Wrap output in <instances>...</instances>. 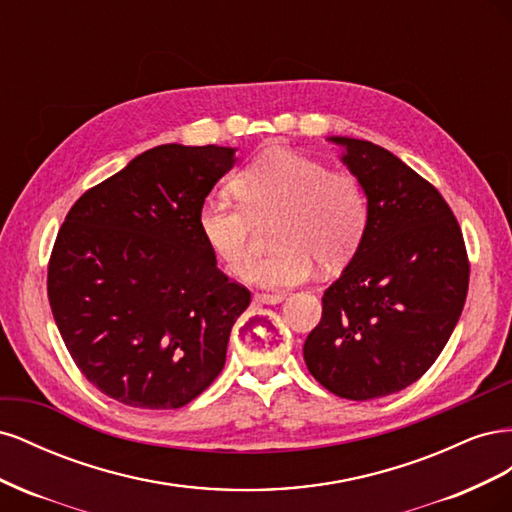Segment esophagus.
Masks as SVG:
<instances>
[{
    "instance_id": "1",
    "label": "esophagus",
    "mask_w": 512,
    "mask_h": 512,
    "mask_svg": "<svg viewBox=\"0 0 512 512\" xmlns=\"http://www.w3.org/2000/svg\"><path fill=\"white\" fill-rule=\"evenodd\" d=\"M286 299V294H269V292H258L256 297H254V301H258V303H267V305H275V303H282Z\"/></svg>"
}]
</instances>
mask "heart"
<instances>
[{"label":"heart","mask_w":512,"mask_h":512,"mask_svg":"<svg viewBox=\"0 0 512 512\" xmlns=\"http://www.w3.org/2000/svg\"><path fill=\"white\" fill-rule=\"evenodd\" d=\"M239 203L207 196L198 211V230L211 252L235 275L254 267V222L277 218L273 243L280 252L254 269L269 288L305 282L322 269H337L356 254L367 228V198L352 175L331 173L322 162L288 149L262 153L232 177Z\"/></svg>","instance_id":"b5f03b06"}]
</instances>
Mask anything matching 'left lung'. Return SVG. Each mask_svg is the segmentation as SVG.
Masks as SVG:
<instances>
[{
	"label": "left lung",
	"mask_w": 512,
	"mask_h": 512,
	"mask_svg": "<svg viewBox=\"0 0 512 512\" xmlns=\"http://www.w3.org/2000/svg\"><path fill=\"white\" fill-rule=\"evenodd\" d=\"M367 196L359 250L322 297L305 365L337 397L406 389L438 359L466 303L470 262L442 194L391 151L331 136Z\"/></svg>",
	"instance_id": "8db88e82"
}]
</instances>
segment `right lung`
<instances>
[{
    "mask_svg": "<svg viewBox=\"0 0 512 512\" xmlns=\"http://www.w3.org/2000/svg\"><path fill=\"white\" fill-rule=\"evenodd\" d=\"M232 164V147H153L87 190L57 232L55 324L81 374L119 404L181 408L220 376L252 294L218 269L198 211Z\"/></svg>",
    "mask_w": 512,
    "mask_h": 512,
    "instance_id": "right-lung-1",
    "label": "right lung"
}]
</instances>
